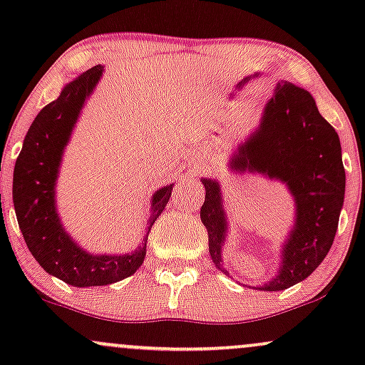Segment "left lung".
I'll list each match as a JSON object with an SVG mask.
<instances>
[{"label": "left lung", "instance_id": "left-lung-1", "mask_svg": "<svg viewBox=\"0 0 365 365\" xmlns=\"http://www.w3.org/2000/svg\"><path fill=\"white\" fill-rule=\"evenodd\" d=\"M232 168L287 183L295 200V223L282 250V266L259 290L290 288L314 273L333 245L345 197V168L338 133L317 111L307 91L279 82L264 108L261 125L238 148ZM206 200L200 220L209 235V254L223 269L221 247L226 216L220 183L202 178Z\"/></svg>", "mask_w": 365, "mask_h": 365}]
</instances>
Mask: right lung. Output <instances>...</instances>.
Instances as JSON below:
<instances>
[{"instance_id":"obj_1","label":"right lung","mask_w":365,"mask_h":365,"mask_svg":"<svg viewBox=\"0 0 365 365\" xmlns=\"http://www.w3.org/2000/svg\"><path fill=\"white\" fill-rule=\"evenodd\" d=\"M103 75L98 65L63 87L61 94L44 106L24 139L14 171V206L25 244L46 273L72 287H103L128 278L144 262L145 242L123 255H92L78 247L61 226L54 204V185L63 149L68 144L83 103ZM168 185L153 195L148 230L171 197Z\"/></svg>"}]
</instances>
